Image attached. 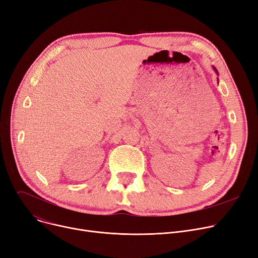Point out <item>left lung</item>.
<instances>
[{
  "label": "left lung",
  "mask_w": 258,
  "mask_h": 258,
  "mask_svg": "<svg viewBox=\"0 0 258 258\" xmlns=\"http://www.w3.org/2000/svg\"><path fill=\"white\" fill-rule=\"evenodd\" d=\"M214 70H215V71H216V69H215V68H214ZM216 72H218V71H216Z\"/></svg>",
  "instance_id": "1"
}]
</instances>
